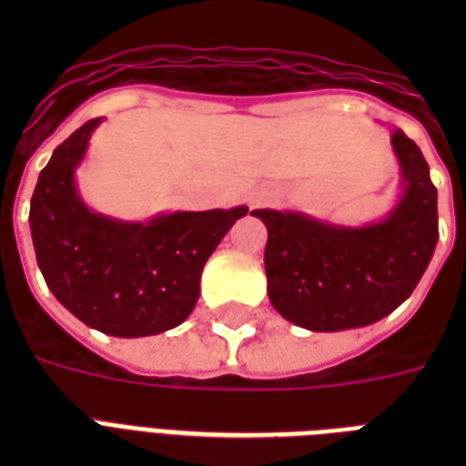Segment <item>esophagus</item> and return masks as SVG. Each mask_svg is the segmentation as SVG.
Listing matches in <instances>:
<instances>
[{"label": "esophagus", "mask_w": 466, "mask_h": 466, "mask_svg": "<svg viewBox=\"0 0 466 466\" xmlns=\"http://www.w3.org/2000/svg\"><path fill=\"white\" fill-rule=\"evenodd\" d=\"M263 200H266V193H256V196H251V205H261Z\"/></svg>", "instance_id": "obj_1"}]
</instances>
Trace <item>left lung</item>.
<instances>
[{
    "label": "left lung",
    "instance_id": "1",
    "mask_svg": "<svg viewBox=\"0 0 466 466\" xmlns=\"http://www.w3.org/2000/svg\"><path fill=\"white\" fill-rule=\"evenodd\" d=\"M391 152L401 181L384 218L336 225L298 210H254L268 229L270 305L307 331H346L384 319L411 298L438 244V190L428 164L399 127Z\"/></svg>",
    "mask_w": 466,
    "mask_h": 466
}]
</instances>
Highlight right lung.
I'll return each mask as SVG.
<instances>
[{
  "label": "right lung",
  "mask_w": 466,
  "mask_h": 466,
  "mask_svg": "<svg viewBox=\"0 0 466 466\" xmlns=\"http://www.w3.org/2000/svg\"><path fill=\"white\" fill-rule=\"evenodd\" d=\"M101 120H86L40 171L28 215L33 248L50 292L79 321L118 339L157 336L188 319L205 261L248 208L159 212L147 222L91 210L76 168Z\"/></svg>",
  "instance_id": "add662e5"
}]
</instances>
